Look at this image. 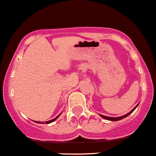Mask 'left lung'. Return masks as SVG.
I'll use <instances>...</instances> for the list:
<instances>
[{
    "label": "left lung",
    "instance_id": "left-lung-1",
    "mask_svg": "<svg viewBox=\"0 0 156 156\" xmlns=\"http://www.w3.org/2000/svg\"><path fill=\"white\" fill-rule=\"evenodd\" d=\"M138 105H139V103H138V104L136 105V106H135V107L133 108V109L131 110V111H130V112H129L128 113H127V114H126V115H125L120 116V117H108V116H105V115H100H100L101 116V117L103 118V119H106V120H108V121H112V122H116V121L122 120V119H125V118L127 117V116H128L130 114V113H132V112H133V111H134V110H135V108H136L137 107V106H138Z\"/></svg>",
    "mask_w": 156,
    "mask_h": 156
}]
</instances>
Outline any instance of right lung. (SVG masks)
I'll return each mask as SVG.
<instances>
[{"label":"right lung","mask_w":156,"mask_h":156,"mask_svg":"<svg viewBox=\"0 0 156 156\" xmlns=\"http://www.w3.org/2000/svg\"><path fill=\"white\" fill-rule=\"evenodd\" d=\"M61 114H59V115L58 116H56V118H55V119H52V120H50V121H48V122H45V123L46 124H50V123H51V122H54V121H56V119H58V118H59V116ZM36 123H39V124H42L43 123V122H35Z\"/></svg>","instance_id":"1"}]
</instances>
